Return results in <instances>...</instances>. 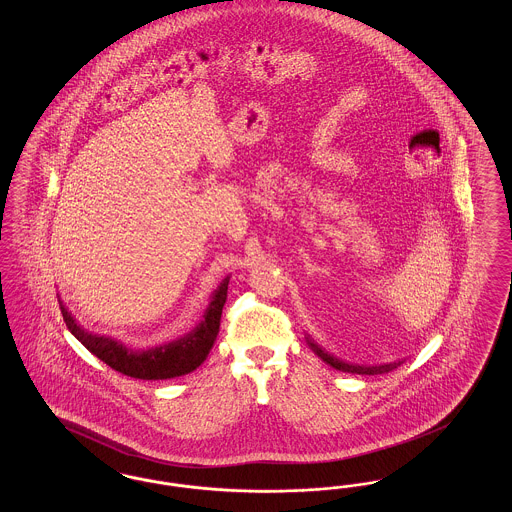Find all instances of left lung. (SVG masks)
Masks as SVG:
<instances>
[{
  "label": "left lung",
  "instance_id": "1",
  "mask_svg": "<svg viewBox=\"0 0 512 512\" xmlns=\"http://www.w3.org/2000/svg\"><path fill=\"white\" fill-rule=\"evenodd\" d=\"M307 343H309V347L315 351V355H318L326 365L334 366L336 370H341V372H353V374H384V372H390L393 368H397V366L401 365V363H390V365L382 366L349 365V363H343L340 359H336L334 355L326 353L322 347H318V343H315V341L307 338Z\"/></svg>",
  "mask_w": 512,
  "mask_h": 512
}]
</instances>
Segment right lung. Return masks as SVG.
I'll return each mask as SVG.
<instances>
[{
	"mask_svg": "<svg viewBox=\"0 0 512 512\" xmlns=\"http://www.w3.org/2000/svg\"><path fill=\"white\" fill-rule=\"evenodd\" d=\"M228 280H230L228 276L222 280V284L211 297V303L203 315V320L190 334L171 343L151 347L146 351H132L117 340L88 334L76 324L73 315L67 311L63 303H59V307L63 313V320L67 328L73 332L74 338L80 341L90 353H94L98 359H101L105 365L111 366L113 370L122 372L130 378L167 380V378H176L192 372L207 359L219 334L220 315L226 303Z\"/></svg>",
	"mask_w": 512,
	"mask_h": 512,
	"instance_id": "add662e5",
	"label": "right lung"
}]
</instances>
